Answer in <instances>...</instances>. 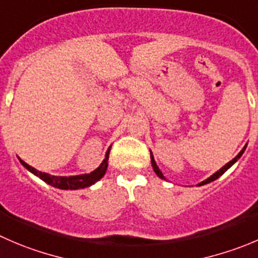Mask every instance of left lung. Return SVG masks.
Returning <instances> with one entry per match:
<instances>
[{
	"mask_svg": "<svg viewBox=\"0 0 258 258\" xmlns=\"http://www.w3.org/2000/svg\"><path fill=\"white\" fill-rule=\"evenodd\" d=\"M244 149H246V146H244V147H243V149H242V150H241V152H239V154H238V155H237V156H236V157H234V159H233V160H232V161H229V162H228V164H226V165H224V166H223V167H222V169H221V170H218V171H217V172H216V174H213V175H212V176H211V177H208V179H207V180H204V181H202V182H201V184H199V185H204V184H208V182H211V181H214V180H216V179H218V177H219V176H221V175H223V174H224V172H226V171H227V170H228V169H229V167H231V166H232V165H233V164H234V162H236V161H237V160H238V159H239V157H241V156H242V154H243ZM151 164H152V167H154V171H155V172H156V175H157V176H159V177H161V179H165V177H164V175H162V172H161V171H160V169H159V167H157V165H156V162H155V160H154V157H152V155H151Z\"/></svg>",
	"mask_w": 258,
	"mask_h": 258,
	"instance_id": "8db88e82",
	"label": "left lung"
}]
</instances>
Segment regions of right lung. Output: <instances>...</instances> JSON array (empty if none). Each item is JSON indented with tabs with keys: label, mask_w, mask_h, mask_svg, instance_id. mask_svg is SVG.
Masks as SVG:
<instances>
[{
	"label": "right lung",
	"mask_w": 258,
	"mask_h": 258,
	"mask_svg": "<svg viewBox=\"0 0 258 258\" xmlns=\"http://www.w3.org/2000/svg\"><path fill=\"white\" fill-rule=\"evenodd\" d=\"M108 156H109V150L106 154V159L103 160L101 165H99L98 169H96L94 171H92L91 174H84V175H78V176H54V175H49L46 172H41L39 170H36L35 167L30 166L29 164H26L25 161L20 160L21 164L26 167L27 170L35 174L36 176H39L40 179L44 180L45 182H47L49 185H52L55 187H59L62 190H76V189H82V187L91 186L92 184H94L96 181H98L104 174H106L107 166H108Z\"/></svg>",
	"instance_id": "right-lung-1"
}]
</instances>
